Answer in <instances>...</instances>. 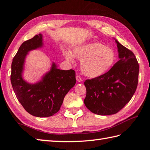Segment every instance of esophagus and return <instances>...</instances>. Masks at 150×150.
I'll use <instances>...</instances> for the list:
<instances>
[{
  "instance_id": "1",
  "label": "esophagus",
  "mask_w": 150,
  "mask_h": 150,
  "mask_svg": "<svg viewBox=\"0 0 150 150\" xmlns=\"http://www.w3.org/2000/svg\"><path fill=\"white\" fill-rule=\"evenodd\" d=\"M76 79L78 81V82H81V81H83V79L81 78V77L80 75H77L76 76Z\"/></svg>"
}]
</instances>
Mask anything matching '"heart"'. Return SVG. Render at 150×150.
Here are the masks:
<instances>
[{"label": "heart", "instance_id": "b5f03b06", "mask_svg": "<svg viewBox=\"0 0 150 150\" xmlns=\"http://www.w3.org/2000/svg\"><path fill=\"white\" fill-rule=\"evenodd\" d=\"M81 59V69L83 74L91 78L100 77L110 69L115 64L116 54L112 48L98 42H90L76 48L73 52ZM65 57L71 59L73 55L65 52Z\"/></svg>", "mask_w": 150, "mask_h": 150}]
</instances>
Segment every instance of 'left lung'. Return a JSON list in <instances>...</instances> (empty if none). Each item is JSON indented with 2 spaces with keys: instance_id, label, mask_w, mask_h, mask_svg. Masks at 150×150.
<instances>
[{
  "instance_id": "8db88e82",
  "label": "left lung",
  "mask_w": 150,
  "mask_h": 150,
  "mask_svg": "<svg viewBox=\"0 0 150 150\" xmlns=\"http://www.w3.org/2000/svg\"><path fill=\"white\" fill-rule=\"evenodd\" d=\"M120 60L100 77L84 83V103L98 115L116 114L131 100L138 83L139 64L134 53L116 40Z\"/></svg>"
}]
</instances>
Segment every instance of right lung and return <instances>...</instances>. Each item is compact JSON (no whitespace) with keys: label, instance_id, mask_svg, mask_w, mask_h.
I'll use <instances>...</instances> for the list:
<instances>
[{"label":"right lung","instance_id":"add662e5","mask_svg":"<svg viewBox=\"0 0 150 150\" xmlns=\"http://www.w3.org/2000/svg\"><path fill=\"white\" fill-rule=\"evenodd\" d=\"M42 45L41 34L22 43L12 59L11 81L17 99L28 112L49 117L59 110L66 94L75 85V71L57 69L54 63L42 81L34 85L25 82L22 78L25 57L29 51Z\"/></svg>","mask_w":150,"mask_h":150}]
</instances>
